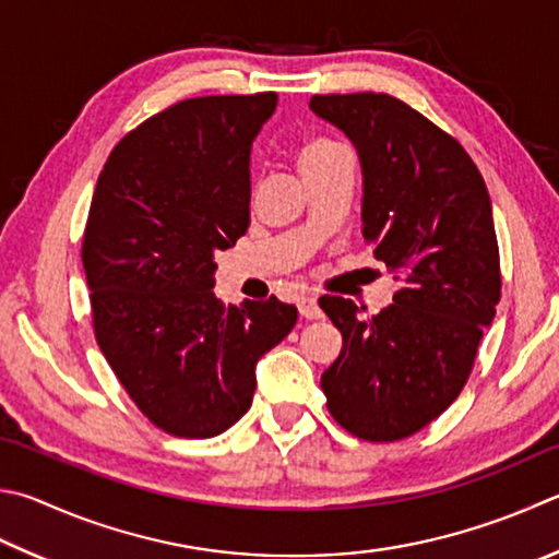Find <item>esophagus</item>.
Returning <instances> with one entry per match:
<instances>
[{
	"mask_svg": "<svg viewBox=\"0 0 559 559\" xmlns=\"http://www.w3.org/2000/svg\"><path fill=\"white\" fill-rule=\"evenodd\" d=\"M298 310H300L302 318H308V320L322 318V310L318 306V296H312V293H308V296H302L298 300Z\"/></svg>",
	"mask_w": 559,
	"mask_h": 559,
	"instance_id": "34e87169",
	"label": "esophagus"
}]
</instances>
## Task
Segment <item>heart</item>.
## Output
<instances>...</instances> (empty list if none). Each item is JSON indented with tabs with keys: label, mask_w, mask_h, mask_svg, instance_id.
I'll return each mask as SVG.
<instances>
[{
	"label": "heart",
	"mask_w": 559,
	"mask_h": 559,
	"mask_svg": "<svg viewBox=\"0 0 559 559\" xmlns=\"http://www.w3.org/2000/svg\"><path fill=\"white\" fill-rule=\"evenodd\" d=\"M334 148H340V144H334V141H330V139L306 141V144L298 148V166H300V170H308L310 166L320 164V160L324 156H330Z\"/></svg>",
	"instance_id": "obj_1"
}]
</instances>
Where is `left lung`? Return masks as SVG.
Segmentation results:
<instances>
[{
    "mask_svg": "<svg viewBox=\"0 0 559 559\" xmlns=\"http://www.w3.org/2000/svg\"><path fill=\"white\" fill-rule=\"evenodd\" d=\"M310 109L357 146L364 239L403 281L371 318L352 300L320 298L342 332L320 379L328 411L354 438H411L464 389L501 300L489 192L460 141L401 99L314 95Z\"/></svg>",
    "mask_w": 559,
    "mask_h": 559,
    "instance_id": "obj_1",
    "label": "left lung"
}]
</instances>
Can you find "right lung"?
I'll return each mask as SVG.
<instances>
[{
	"mask_svg": "<svg viewBox=\"0 0 559 559\" xmlns=\"http://www.w3.org/2000/svg\"><path fill=\"white\" fill-rule=\"evenodd\" d=\"M276 93L182 99L111 151L90 205L83 266L99 349L168 435L215 438L251 408L257 361L296 306L215 296V251L249 227V156Z\"/></svg>",
	"mask_w": 559,
	"mask_h": 559,
	"instance_id": "1",
	"label": "right lung"
}]
</instances>
